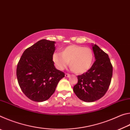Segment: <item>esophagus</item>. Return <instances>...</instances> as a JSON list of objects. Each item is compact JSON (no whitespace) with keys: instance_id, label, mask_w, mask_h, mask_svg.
Instances as JSON below:
<instances>
[{"instance_id":"1","label":"esophagus","mask_w":130,"mask_h":130,"mask_svg":"<svg viewBox=\"0 0 130 130\" xmlns=\"http://www.w3.org/2000/svg\"><path fill=\"white\" fill-rule=\"evenodd\" d=\"M65 76L66 77H70V74H68V73H65Z\"/></svg>"}]
</instances>
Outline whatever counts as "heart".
Here are the masks:
<instances>
[{"instance_id":"heart-1","label":"heart","mask_w":130,"mask_h":130,"mask_svg":"<svg viewBox=\"0 0 130 130\" xmlns=\"http://www.w3.org/2000/svg\"><path fill=\"white\" fill-rule=\"evenodd\" d=\"M93 60V52L90 48L76 45L68 46L62 52L53 54V61L58 69H65L70 61L72 69L77 74L87 72L91 68Z\"/></svg>"}]
</instances>
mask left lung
I'll use <instances>...</instances> for the list:
<instances>
[{
	"label": "left lung",
	"instance_id": "8db88e82",
	"mask_svg": "<svg viewBox=\"0 0 130 130\" xmlns=\"http://www.w3.org/2000/svg\"><path fill=\"white\" fill-rule=\"evenodd\" d=\"M95 61L86 73L78 76L73 91L80 100L93 102L104 95L111 83L112 66L108 55L98 45L92 43Z\"/></svg>",
	"mask_w": 130,
	"mask_h": 130
}]
</instances>
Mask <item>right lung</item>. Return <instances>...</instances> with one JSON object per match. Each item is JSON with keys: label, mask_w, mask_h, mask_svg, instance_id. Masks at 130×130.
Masks as SVG:
<instances>
[{"label": "right lung", "mask_w": 130, "mask_h": 130, "mask_svg": "<svg viewBox=\"0 0 130 130\" xmlns=\"http://www.w3.org/2000/svg\"><path fill=\"white\" fill-rule=\"evenodd\" d=\"M55 43L54 41L41 39L25 50L18 63L17 77L19 87L34 102L49 99L65 76L54 65Z\"/></svg>", "instance_id": "right-lung-1"}]
</instances>
